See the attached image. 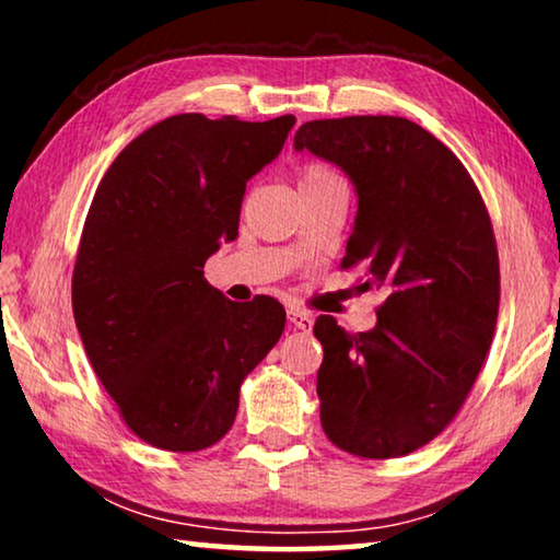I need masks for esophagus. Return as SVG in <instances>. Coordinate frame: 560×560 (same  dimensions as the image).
Returning <instances> with one entry per match:
<instances>
[{
  "label": "esophagus",
  "mask_w": 560,
  "mask_h": 560,
  "mask_svg": "<svg viewBox=\"0 0 560 560\" xmlns=\"http://www.w3.org/2000/svg\"><path fill=\"white\" fill-rule=\"evenodd\" d=\"M289 320H291L293 328L303 330V334H308V330L314 328V318H311V314H306V311H301V308H291Z\"/></svg>",
  "instance_id": "1"
}]
</instances>
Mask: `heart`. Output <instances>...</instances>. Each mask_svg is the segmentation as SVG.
<instances>
[{
  "instance_id": "heart-1",
  "label": "heart",
  "mask_w": 560,
  "mask_h": 560,
  "mask_svg": "<svg viewBox=\"0 0 560 560\" xmlns=\"http://www.w3.org/2000/svg\"><path fill=\"white\" fill-rule=\"evenodd\" d=\"M336 170H330L324 163H308L299 170V192H306V189H318L330 183H338Z\"/></svg>"
}]
</instances>
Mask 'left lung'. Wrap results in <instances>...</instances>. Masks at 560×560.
Wrapping results in <instances>:
<instances>
[{"mask_svg": "<svg viewBox=\"0 0 560 560\" xmlns=\"http://www.w3.org/2000/svg\"><path fill=\"white\" fill-rule=\"evenodd\" d=\"M293 145L353 179L340 269L363 271L360 291L385 293L368 334L316 318L320 428L355 457H402L454 420L494 338L501 283L487 205L459 158L407 118L311 120Z\"/></svg>", "mask_w": 560, "mask_h": 560, "instance_id": "left-lung-1", "label": "left lung"}]
</instances>
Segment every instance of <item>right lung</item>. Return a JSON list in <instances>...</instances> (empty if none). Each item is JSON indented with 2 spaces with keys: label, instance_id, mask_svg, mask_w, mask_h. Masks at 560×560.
I'll list each match as a JSON object with an SVG mask.
<instances>
[{
  "label": "right lung",
  "instance_id": "obj_1",
  "mask_svg": "<svg viewBox=\"0 0 560 560\" xmlns=\"http://www.w3.org/2000/svg\"><path fill=\"white\" fill-rule=\"evenodd\" d=\"M293 122L179 113L132 140L93 195L71 279L75 328L122 422L158 450L220 442L244 377L287 326L277 299L234 303L202 269L236 240L246 183Z\"/></svg>",
  "mask_w": 560,
  "mask_h": 560
}]
</instances>
